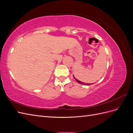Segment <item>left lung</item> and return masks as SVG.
Returning <instances> with one entry per match:
<instances>
[{"label": "left lung", "instance_id": "obj_1", "mask_svg": "<svg viewBox=\"0 0 133 133\" xmlns=\"http://www.w3.org/2000/svg\"><path fill=\"white\" fill-rule=\"evenodd\" d=\"M73 76H74V75H73ZM74 78H75V79L76 80V81L78 83H79V84H83V85H91V84H90V83H89V84H88V83H84V82H80V81H79V80H78L77 79H76L74 76Z\"/></svg>", "mask_w": 133, "mask_h": 133}]
</instances>
